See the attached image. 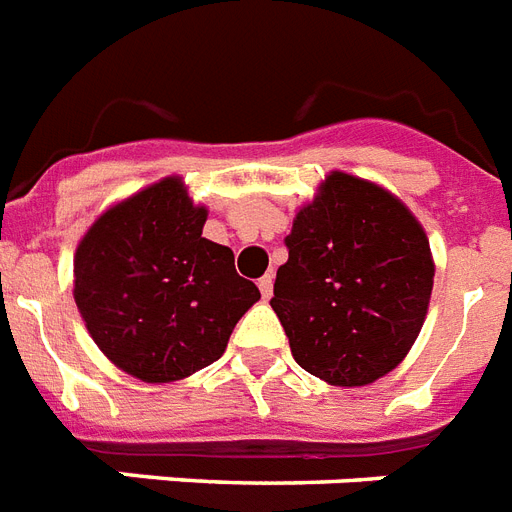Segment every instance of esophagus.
<instances>
[{
	"instance_id": "1",
	"label": "esophagus",
	"mask_w": 512,
	"mask_h": 512,
	"mask_svg": "<svg viewBox=\"0 0 512 512\" xmlns=\"http://www.w3.org/2000/svg\"><path fill=\"white\" fill-rule=\"evenodd\" d=\"M272 288H275V275H272V272H267V275H264V277H261V280H259L261 296H264V298H272Z\"/></svg>"
}]
</instances>
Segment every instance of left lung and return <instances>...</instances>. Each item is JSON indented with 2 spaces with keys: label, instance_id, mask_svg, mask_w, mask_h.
Returning <instances> with one entry per match:
<instances>
[{
  "label": "left lung",
  "instance_id": "1",
  "mask_svg": "<svg viewBox=\"0 0 512 512\" xmlns=\"http://www.w3.org/2000/svg\"><path fill=\"white\" fill-rule=\"evenodd\" d=\"M269 301L298 365L330 386H367L394 370L425 322L431 245L402 200L333 171L285 237Z\"/></svg>",
  "mask_w": 512,
  "mask_h": 512
}]
</instances>
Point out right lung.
Here are the masks:
<instances>
[{
    "label": "right lung",
    "instance_id": "right-lung-1",
    "mask_svg": "<svg viewBox=\"0 0 512 512\" xmlns=\"http://www.w3.org/2000/svg\"><path fill=\"white\" fill-rule=\"evenodd\" d=\"M208 211L179 177L108 208L73 256V298L100 351L145 383H171L222 357L261 298L227 245L203 237Z\"/></svg>",
    "mask_w": 512,
    "mask_h": 512
}]
</instances>
